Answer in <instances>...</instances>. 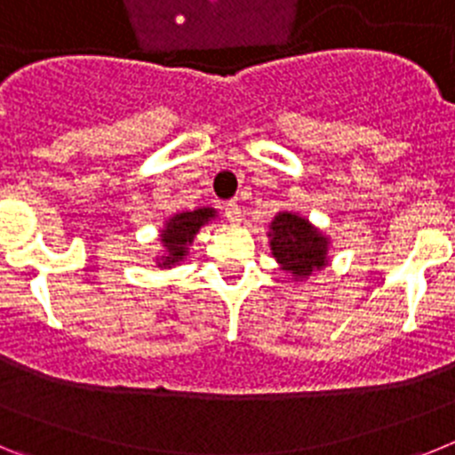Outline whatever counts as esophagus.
<instances>
[{"label":"esophagus","mask_w":455,"mask_h":455,"mask_svg":"<svg viewBox=\"0 0 455 455\" xmlns=\"http://www.w3.org/2000/svg\"><path fill=\"white\" fill-rule=\"evenodd\" d=\"M223 209H225V216H228V220H230V223H239L241 209H239V204L235 203V200H228V203L223 204Z\"/></svg>","instance_id":"34e87169"}]
</instances>
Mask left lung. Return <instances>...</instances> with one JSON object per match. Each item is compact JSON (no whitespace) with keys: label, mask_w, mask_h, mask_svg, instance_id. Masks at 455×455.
<instances>
[{"label":"left lung","mask_w":455,"mask_h":455,"mask_svg":"<svg viewBox=\"0 0 455 455\" xmlns=\"http://www.w3.org/2000/svg\"><path fill=\"white\" fill-rule=\"evenodd\" d=\"M271 252L280 268L291 273L293 280H303L328 264V236L293 212H280L271 220Z\"/></svg>","instance_id":"1"}]
</instances>
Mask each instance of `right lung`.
<instances>
[{
  "instance_id": "right-lung-1",
  "label": "right lung",
  "mask_w": 455,
  "mask_h": 455,
  "mask_svg": "<svg viewBox=\"0 0 455 455\" xmlns=\"http://www.w3.org/2000/svg\"><path fill=\"white\" fill-rule=\"evenodd\" d=\"M212 219H216V212L212 207H200L171 216L162 230L164 255L162 259H156L159 268H171L182 262L188 252V246L193 243V236L198 235L200 228Z\"/></svg>"
}]
</instances>
